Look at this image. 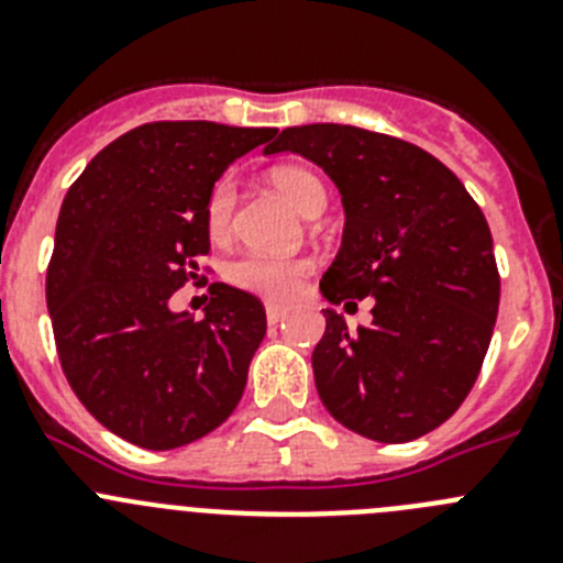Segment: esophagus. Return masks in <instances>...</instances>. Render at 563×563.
<instances>
[{"mask_svg":"<svg viewBox=\"0 0 563 563\" xmlns=\"http://www.w3.org/2000/svg\"><path fill=\"white\" fill-rule=\"evenodd\" d=\"M265 316H267V321H271V324H278V321L287 316V307L278 305V301H267Z\"/></svg>","mask_w":563,"mask_h":563,"instance_id":"34e87169","label":"esophagus"}]
</instances>
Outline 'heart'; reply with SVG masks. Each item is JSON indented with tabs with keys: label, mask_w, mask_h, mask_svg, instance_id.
Wrapping results in <instances>:
<instances>
[{
	"label": "heart",
	"mask_w": 563,
	"mask_h": 563,
	"mask_svg": "<svg viewBox=\"0 0 563 563\" xmlns=\"http://www.w3.org/2000/svg\"><path fill=\"white\" fill-rule=\"evenodd\" d=\"M276 191L296 208L298 213L310 217L318 206L327 202V191L316 174L307 168L282 166L271 174ZM233 208H236V186L231 177H220L213 183L206 197V228L211 239H225L233 225ZM312 273V258H278V256H258L247 253L231 262L225 271L228 282L245 292H256L262 298H292L305 278Z\"/></svg>",
	"instance_id": "b5f03b06"
}]
</instances>
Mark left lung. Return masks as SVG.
Segmentation results:
<instances>
[{"instance_id":"obj_1","label":"left lung","mask_w":563,"mask_h":563,"mask_svg":"<svg viewBox=\"0 0 563 563\" xmlns=\"http://www.w3.org/2000/svg\"><path fill=\"white\" fill-rule=\"evenodd\" d=\"M296 152L341 191L343 242L321 278L330 305L375 298L350 332L335 310L312 352L321 402L377 442H409L474 389L499 312L485 213L451 168L389 134L341 123L290 126L265 154Z\"/></svg>"}]
</instances>
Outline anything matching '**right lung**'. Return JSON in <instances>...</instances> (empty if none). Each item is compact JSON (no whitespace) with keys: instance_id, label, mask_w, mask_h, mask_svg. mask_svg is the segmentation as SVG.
<instances>
[{"instance_id":"1","label":"right lung","mask_w":563,"mask_h":563,"mask_svg":"<svg viewBox=\"0 0 563 563\" xmlns=\"http://www.w3.org/2000/svg\"><path fill=\"white\" fill-rule=\"evenodd\" d=\"M276 129L143 123L89 161L62 202L47 310L69 386L103 429L148 451L211 434L265 338L256 296L211 285L206 316L168 310L211 251L206 197Z\"/></svg>"}]
</instances>
